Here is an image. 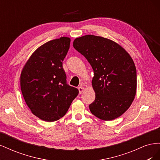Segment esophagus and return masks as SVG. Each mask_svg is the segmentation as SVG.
I'll return each mask as SVG.
<instances>
[{"label": "esophagus", "instance_id": "1", "mask_svg": "<svg viewBox=\"0 0 160 160\" xmlns=\"http://www.w3.org/2000/svg\"><path fill=\"white\" fill-rule=\"evenodd\" d=\"M78 89H79V93L80 94H81L82 93H83V91H84V88L83 87H82V86H81V87H79V88H78Z\"/></svg>", "mask_w": 160, "mask_h": 160}]
</instances>
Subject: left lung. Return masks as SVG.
<instances>
[{
	"label": "left lung",
	"instance_id": "left-lung-1",
	"mask_svg": "<svg viewBox=\"0 0 160 160\" xmlns=\"http://www.w3.org/2000/svg\"><path fill=\"white\" fill-rule=\"evenodd\" d=\"M72 45L94 72L95 99L89 105L91 113L105 121L119 118L136 93V68L132 58L117 42L102 37L85 35L75 38Z\"/></svg>",
	"mask_w": 160,
	"mask_h": 160
}]
</instances>
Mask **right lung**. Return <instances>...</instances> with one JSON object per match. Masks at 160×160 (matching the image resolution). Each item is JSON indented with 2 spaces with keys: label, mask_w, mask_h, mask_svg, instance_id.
<instances>
[{
  "label": "right lung",
  "mask_w": 160,
  "mask_h": 160,
  "mask_svg": "<svg viewBox=\"0 0 160 160\" xmlns=\"http://www.w3.org/2000/svg\"><path fill=\"white\" fill-rule=\"evenodd\" d=\"M71 39L50 41L34 52L21 74V88L27 106L39 119L52 122L62 118L79 90L67 83L62 62Z\"/></svg>",
  "instance_id": "add662e5"
}]
</instances>
